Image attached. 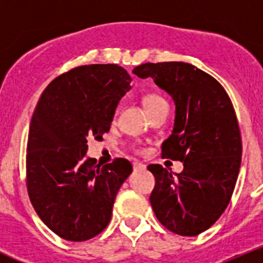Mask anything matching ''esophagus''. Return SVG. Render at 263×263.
Returning <instances> with one entry per match:
<instances>
[{
    "mask_svg": "<svg viewBox=\"0 0 263 263\" xmlns=\"http://www.w3.org/2000/svg\"><path fill=\"white\" fill-rule=\"evenodd\" d=\"M133 168L136 170V171H138V170H145L146 166L143 163H141V162H134Z\"/></svg>",
    "mask_w": 263,
    "mask_h": 263,
    "instance_id": "1",
    "label": "esophagus"
}]
</instances>
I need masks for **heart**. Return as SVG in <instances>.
<instances>
[{
    "mask_svg": "<svg viewBox=\"0 0 263 263\" xmlns=\"http://www.w3.org/2000/svg\"><path fill=\"white\" fill-rule=\"evenodd\" d=\"M142 103L148 115H150L152 111H154L155 109L160 108V106H163V105H167L166 100L162 99L159 95H155V93L146 95V96L143 97Z\"/></svg>",
    "mask_w": 263,
    "mask_h": 263,
    "instance_id": "1",
    "label": "heart"
}]
</instances>
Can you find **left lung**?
Here are the masks:
<instances>
[{
	"mask_svg": "<svg viewBox=\"0 0 263 263\" xmlns=\"http://www.w3.org/2000/svg\"><path fill=\"white\" fill-rule=\"evenodd\" d=\"M133 73L152 78L173 97L175 120L162 155L184 166L180 174L147 167L155 176L153 211L168 231L197 236L222 215L238 178L242 145L236 111L222 85L190 63H145Z\"/></svg>",
	"mask_w": 263,
	"mask_h": 263,
	"instance_id": "8db88e82",
	"label": "left lung"
}]
</instances>
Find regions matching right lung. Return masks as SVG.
<instances>
[{"label": "right lung", "mask_w": 263, "mask_h": 263, "mask_svg": "<svg viewBox=\"0 0 263 263\" xmlns=\"http://www.w3.org/2000/svg\"><path fill=\"white\" fill-rule=\"evenodd\" d=\"M130 81L117 64L76 67L51 81L36 104L27 141V191L42 221L64 240L101 233L133 171L122 158L101 166L87 157L88 138L100 141L108 133Z\"/></svg>", "instance_id": "add662e5"}]
</instances>
